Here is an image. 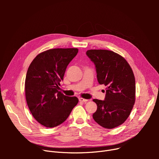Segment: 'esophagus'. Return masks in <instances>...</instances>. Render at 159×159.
<instances>
[{
    "label": "esophagus",
    "instance_id": "1",
    "mask_svg": "<svg viewBox=\"0 0 159 159\" xmlns=\"http://www.w3.org/2000/svg\"><path fill=\"white\" fill-rule=\"evenodd\" d=\"M79 101L82 102H86L88 101V100L85 99V98H79Z\"/></svg>",
    "mask_w": 159,
    "mask_h": 159
}]
</instances>
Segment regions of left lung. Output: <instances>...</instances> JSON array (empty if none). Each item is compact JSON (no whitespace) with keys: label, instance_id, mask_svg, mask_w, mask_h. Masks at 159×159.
Instances as JSON below:
<instances>
[{"label":"left lung","instance_id":"1","mask_svg":"<svg viewBox=\"0 0 159 159\" xmlns=\"http://www.w3.org/2000/svg\"><path fill=\"white\" fill-rule=\"evenodd\" d=\"M86 55L94 62L100 84L106 88L104 101L93 99L97 110L93 118L100 126L113 129L123 124L135 102V79L125 58L106 49H90Z\"/></svg>","mask_w":159,"mask_h":159}]
</instances>
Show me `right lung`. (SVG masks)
Returning a JSON list of instances; mask_svg holds the SVG:
<instances>
[{
    "instance_id": "add662e5",
    "label": "right lung",
    "mask_w": 159,
    "mask_h": 159,
    "mask_svg": "<svg viewBox=\"0 0 159 159\" xmlns=\"http://www.w3.org/2000/svg\"><path fill=\"white\" fill-rule=\"evenodd\" d=\"M77 48H55L39 53L30 64L25 80V95L33 117L46 128L63 123L79 102L58 91L67 66Z\"/></svg>"
}]
</instances>
